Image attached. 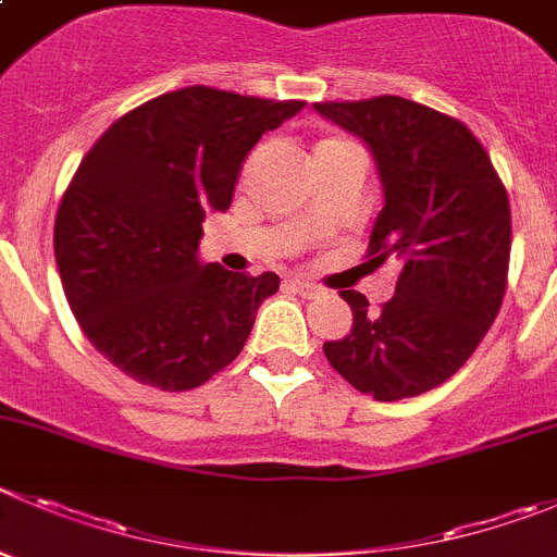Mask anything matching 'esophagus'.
<instances>
[{
	"label": "esophagus",
	"mask_w": 557,
	"mask_h": 557,
	"mask_svg": "<svg viewBox=\"0 0 557 557\" xmlns=\"http://www.w3.org/2000/svg\"><path fill=\"white\" fill-rule=\"evenodd\" d=\"M293 289H295V293L300 295V298H320V295H323V289H320L318 284H312V282H300V278H295V282H293Z\"/></svg>",
	"instance_id": "34e87169"
}]
</instances>
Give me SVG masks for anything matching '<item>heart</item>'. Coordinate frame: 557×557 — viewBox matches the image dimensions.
Segmentation results:
<instances>
[{"label":"heart","mask_w":557,"mask_h":557,"mask_svg":"<svg viewBox=\"0 0 557 557\" xmlns=\"http://www.w3.org/2000/svg\"><path fill=\"white\" fill-rule=\"evenodd\" d=\"M339 154H361L359 146L348 140V137H339V135H325L314 143V151H312V162L320 160H329V157H339Z\"/></svg>","instance_id":"b5f03b06"}]
</instances>
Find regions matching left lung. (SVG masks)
<instances>
[{
	"instance_id": "obj_1",
	"label": "left lung",
	"mask_w": 557,
	"mask_h": 557,
	"mask_svg": "<svg viewBox=\"0 0 557 557\" xmlns=\"http://www.w3.org/2000/svg\"><path fill=\"white\" fill-rule=\"evenodd\" d=\"M379 160L386 203L367 259H400L395 295L370 312L342 289L350 334L325 342L329 364L375 400L417 397L453 379L492 329L508 287L511 203L483 143L453 115L403 96L314 101Z\"/></svg>"
}]
</instances>
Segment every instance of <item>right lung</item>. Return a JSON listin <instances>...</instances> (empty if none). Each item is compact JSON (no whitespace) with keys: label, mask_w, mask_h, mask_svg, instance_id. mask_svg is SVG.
Masks as SVG:
<instances>
[{"label":"right lung","mask_w":557,"mask_h":557,"mask_svg":"<svg viewBox=\"0 0 557 557\" xmlns=\"http://www.w3.org/2000/svg\"><path fill=\"white\" fill-rule=\"evenodd\" d=\"M304 104L193 85L121 115L82 157L54 259L79 329L132 381L187 392L239 356L278 275L203 268L201 221L232 207L248 151Z\"/></svg>","instance_id":"1"}]
</instances>
